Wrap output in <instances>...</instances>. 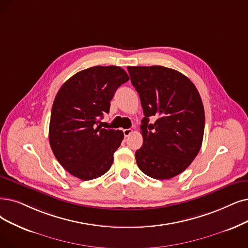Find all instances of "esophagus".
I'll return each instance as SVG.
<instances>
[{
  "label": "esophagus",
  "mask_w": 248,
  "mask_h": 248,
  "mask_svg": "<svg viewBox=\"0 0 248 248\" xmlns=\"http://www.w3.org/2000/svg\"><path fill=\"white\" fill-rule=\"evenodd\" d=\"M132 132H133L132 129H124V130H123V133H124V136H125V137H128Z\"/></svg>",
  "instance_id": "1"
}]
</instances>
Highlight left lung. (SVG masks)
I'll return each mask as SVG.
<instances>
[{"instance_id": "1", "label": "left lung", "mask_w": 248, "mask_h": 248, "mask_svg": "<svg viewBox=\"0 0 248 248\" xmlns=\"http://www.w3.org/2000/svg\"><path fill=\"white\" fill-rule=\"evenodd\" d=\"M127 69L144 114L143 143L135 153L137 166L155 179H170L192 163L202 147L204 108L201 95L190 79L174 69ZM150 117L155 122L150 124Z\"/></svg>"}]
</instances>
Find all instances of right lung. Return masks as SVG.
Segmentation results:
<instances>
[{
  "label": "right lung",
  "mask_w": 248,
  "mask_h": 248,
  "mask_svg": "<svg viewBox=\"0 0 248 248\" xmlns=\"http://www.w3.org/2000/svg\"><path fill=\"white\" fill-rule=\"evenodd\" d=\"M128 80L120 67L94 66L69 78L55 97L49 144L58 162L79 179H95L110 170L124 134L97 124L110 112L117 88Z\"/></svg>",
  "instance_id": "right-lung-1"
}]
</instances>
